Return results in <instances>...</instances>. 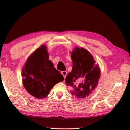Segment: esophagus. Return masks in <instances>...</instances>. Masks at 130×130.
Wrapping results in <instances>:
<instances>
[{"label": "esophagus", "mask_w": 130, "mask_h": 130, "mask_svg": "<svg viewBox=\"0 0 130 130\" xmlns=\"http://www.w3.org/2000/svg\"><path fill=\"white\" fill-rule=\"evenodd\" d=\"M61 74L62 75H63L64 78H65L66 77V75H67V72L66 71H62V72H61Z\"/></svg>", "instance_id": "esophagus-1"}]
</instances>
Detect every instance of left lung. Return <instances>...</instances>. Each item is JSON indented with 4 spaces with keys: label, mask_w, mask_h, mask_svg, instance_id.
<instances>
[{
    "label": "left lung",
    "mask_w": 130,
    "mask_h": 130,
    "mask_svg": "<svg viewBox=\"0 0 130 130\" xmlns=\"http://www.w3.org/2000/svg\"><path fill=\"white\" fill-rule=\"evenodd\" d=\"M72 70L66 78L67 86L72 88V94L78 98L89 95L99 83L100 70L92 55L85 48L76 47L71 53Z\"/></svg>",
    "instance_id": "1"
}]
</instances>
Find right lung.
I'll use <instances>...</instances> for the list:
<instances>
[{
  "mask_svg": "<svg viewBox=\"0 0 130 130\" xmlns=\"http://www.w3.org/2000/svg\"><path fill=\"white\" fill-rule=\"evenodd\" d=\"M48 57L46 47L42 45L29 56L22 69L24 88L30 95L39 99L46 97L56 84L64 80Z\"/></svg>",
  "mask_w": 130,
  "mask_h": 130,
  "instance_id": "right-lung-1",
  "label": "right lung"
}]
</instances>
